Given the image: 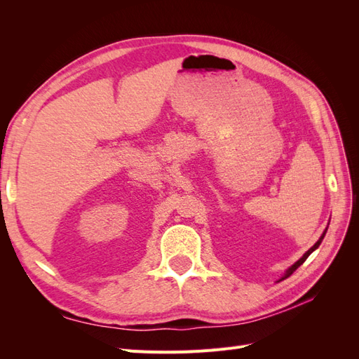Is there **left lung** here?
Here are the masks:
<instances>
[{"label":"left lung","instance_id":"1","mask_svg":"<svg viewBox=\"0 0 359 359\" xmlns=\"http://www.w3.org/2000/svg\"><path fill=\"white\" fill-rule=\"evenodd\" d=\"M327 229H328V227H327ZM327 229H325V231H323V233H322V236H320V238H319V240H318V243H316V244H314V245H313V247H311L310 250H307V252H306V253H304V256H302V257H301L299 260H297V262H295V264H293V265H292V266H290V268H289V269L286 271V274H285V277H281L280 280H285V278H287V277H289V276H290V274L293 273V271H295V269H297L298 266H301V265H302L304 262H306V259H307V257H309V256H310V255H311V253L314 252V250H316V248H318V247L320 245V243H322V240H323V236H325V233H327Z\"/></svg>","mask_w":359,"mask_h":359}]
</instances>
